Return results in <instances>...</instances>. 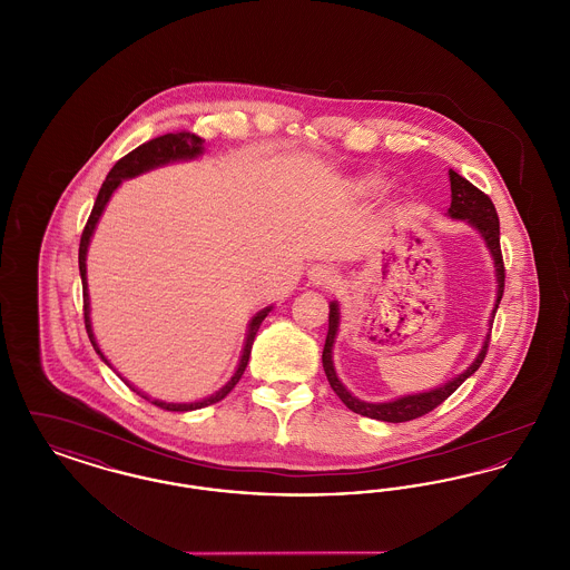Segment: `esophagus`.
Listing matches in <instances>:
<instances>
[{
  "label": "esophagus",
  "mask_w": 570,
  "mask_h": 570,
  "mask_svg": "<svg viewBox=\"0 0 570 570\" xmlns=\"http://www.w3.org/2000/svg\"><path fill=\"white\" fill-rule=\"evenodd\" d=\"M307 277L316 286H331L335 282V272L331 267H326V265H314V267H309Z\"/></svg>",
  "instance_id": "34e87169"
}]
</instances>
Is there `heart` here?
Segmentation results:
<instances>
[{
	"label": "heart",
	"instance_id": "heart-1",
	"mask_svg": "<svg viewBox=\"0 0 570 570\" xmlns=\"http://www.w3.org/2000/svg\"><path fill=\"white\" fill-rule=\"evenodd\" d=\"M382 177H379V175H367V177H363L361 181H358V186H361V190L365 191H376L382 188Z\"/></svg>",
	"mask_w": 570,
	"mask_h": 570
}]
</instances>
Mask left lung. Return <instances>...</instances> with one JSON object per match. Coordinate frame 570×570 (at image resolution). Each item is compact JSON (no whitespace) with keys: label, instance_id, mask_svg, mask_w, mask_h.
<instances>
[{"label":"left lung","instance_id":"obj_1","mask_svg":"<svg viewBox=\"0 0 570 570\" xmlns=\"http://www.w3.org/2000/svg\"><path fill=\"white\" fill-rule=\"evenodd\" d=\"M449 179H451V207L446 212V216L451 219H463L468 222L474 230H479V235L483 237V242L488 245L489 254L493 258V269H495V303L491 309V318L495 316V309L500 305V298L504 293V263H502V252H500V222L495 207L491 203L488 194L474 188L468 179H463L453 168L449 170ZM337 326H340V305L337 301L328 303V331H326L325 351H323V367H325L326 380L331 384V389L337 393V397L361 416H370L376 421L384 423H404L419 419L428 412H432L435 406H440L451 393L458 391L461 382L470 379L483 363L485 354H488L489 333L483 342V348L476 354V358L470 363V367H465L460 376L435 386L432 391H423V393H414V395H404L391 402H363L358 397H354L353 393L342 384V380L335 374V365H333V344H335V335H337ZM491 326V321H489ZM491 331V328H489Z\"/></svg>","mask_w":570,"mask_h":570}]
</instances>
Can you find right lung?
<instances>
[{
    "label": "right lung",
    "instance_id": "obj_1",
    "mask_svg": "<svg viewBox=\"0 0 570 570\" xmlns=\"http://www.w3.org/2000/svg\"><path fill=\"white\" fill-rule=\"evenodd\" d=\"M203 142H205V140H203L200 136L191 135V132L164 135L154 138V140H147V142H142L140 147H136L135 151H130L128 156H124L119 163L110 168V173L107 175L102 188L98 191V198H96V203H94L91 216L87 219L85 230H82L81 235V245H79V272H81L82 279V314H85V328H87V335H89V342H91L94 351L100 354V358H102L109 367V358L100 351V346H98V342H96V335H94V328H91V318H89V293H87V265H85V261H87V247H89V242H91V237H94V230H96V226H98V219L102 217V212H105V207H107L112 191L121 186L124 179H132V177H138V175H142V173H147V170H154V168H158V166H164V164L194 160V158H198V156L205 151ZM272 309L273 305H269V307L261 309V312L249 321L247 333H245L244 351H242V358H239V365H237L235 374L230 376V380H228L219 391H216V393L209 395V397H205V400L190 402V404H173V402H163V400H151L149 395H145L142 391H138L135 384H130L126 379L121 380H124L132 391H136L140 397L149 400L151 404H156V406H160L163 410H170V412H188V410L212 406V404H216L219 400H224V397L235 389V384L239 382V379L244 376L245 365H247V361H249V353H252V344H254L256 331L261 328V323L267 318V314H269Z\"/></svg>",
    "mask_w": 570,
    "mask_h": 570
}]
</instances>
